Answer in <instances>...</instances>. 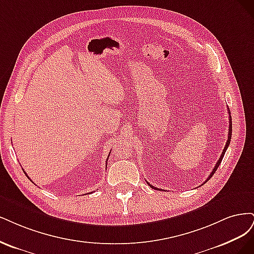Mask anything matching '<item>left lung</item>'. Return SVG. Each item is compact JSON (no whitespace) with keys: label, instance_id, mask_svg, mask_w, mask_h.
Here are the masks:
<instances>
[{"label":"left lung","instance_id":"1","mask_svg":"<svg viewBox=\"0 0 254 254\" xmlns=\"http://www.w3.org/2000/svg\"><path fill=\"white\" fill-rule=\"evenodd\" d=\"M228 113H229V133H228V140H227V142H226V145H225V148H224V150H223V153H222V155H220V157H219V159H218V161L216 162V165H215V167H214V169L212 170V172H211V174L209 175V177L207 178V181L204 182V183H207L209 179L212 177V175H213L214 173H215V171L217 170V168H218V166L220 165V162H222V160H223V157H224V155H225V153H226V150L228 149V146H229V144H230V141H231V135H232V119H231V113H230V110H228ZM203 183V184H204ZM146 184H148L150 187H152V189H155V190H158L157 188H154L152 185H150L148 182H146Z\"/></svg>","mask_w":254,"mask_h":254}]
</instances>
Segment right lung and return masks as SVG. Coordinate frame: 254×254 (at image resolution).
Returning <instances> with one entry per match:
<instances>
[{
	"label": "right lung",
	"mask_w": 254,
	"mask_h": 254,
	"mask_svg": "<svg viewBox=\"0 0 254 254\" xmlns=\"http://www.w3.org/2000/svg\"><path fill=\"white\" fill-rule=\"evenodd\" d=\"M25 174H26V173H25ZM26 176H27V175H26ZM27 177H28V176H27ZM28 178H29V177H28Z\"/></svg>",
	"instance_id": "1"
}]
</instances>
